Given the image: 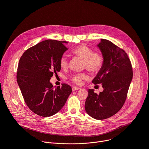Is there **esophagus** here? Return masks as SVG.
<instances>
[{
	"mask_svg": "<svg viewBox=\"0 0 149 149\" xmlns=\"http://www.w3.org/2000/svg\"><path fill=\"white\" fill-rule=\"evenodd\" d=\"M79 87H73L72 88V91H76V90H79Z\"/></svg>",
	"mask_w": 149,
	"mask_h": 149,
	"instance_id": "obj_1",
	"label": "esophagus"
}]
</instances>
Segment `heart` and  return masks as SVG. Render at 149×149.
<instances>
[{
	"label": "heart",
	"mask_w": 149,
	"mask_h": 149,
	"mask_svg": "<svg viewBox=\"0 0 149 149\" xmlns=\"http://www.w3.org/2000/svg\"><path fill=\"white\" fill-rule=\"evenodd\" d=\"M72 54L84 59L83 67L93 73L98 72L102 68L104 58L102 55L97 51H93L90 47L81 45L72 50ZM59 65L62 69H66L68 66V60L65 55H63L59 59ZM88 79V75L85 73H75L71 74L69 79L76 85H81L83 80Z\"/></svg>",
	"instance_id": "heart-1"
}]
</instances>
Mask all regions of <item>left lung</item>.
I'll list each match as a JSON object with an SVG mask.
<instances>
[{
    "label": "left lung",
    "instance_id": "obj_1",
    "mask_svg": "<svg viewBox=\"0 0 149 149\" xmlns=\"http://www.w3.org/2000/svg\"><path fill=\"white\" fill-rule=\"evenodd\" d=\"M98 47L104 62L92 82L101 84L104 90L97 94L89 89L85 109L93 118L104 120L114 116L123 106L133 78V68L127 53L111 41L101 39Z\"/></svg>",
    "mask_w": 149,
    "mask_h": 149
}]
</instances>
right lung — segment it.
I'll use <instances>...</instances> for the list:
<instances>
[{"label":"right lung","mask_w":149,"mask_h":149,"mask_svg":"<svg viewBox=\"0 0 149 149\" xmlns=\"http://www.w3.org/2000/svg\"><path fill=\"white\" fill-rule=\"evenodd\" d=\"M65 41L48 39L28 49L20 57L17 82L29 109L42 117L58 113L72 92L71 86L62 84L55 89L50 82L61 70L59 59L68 49Z\"/></svg>","instance_id":"add662e5"}]
</instances>
